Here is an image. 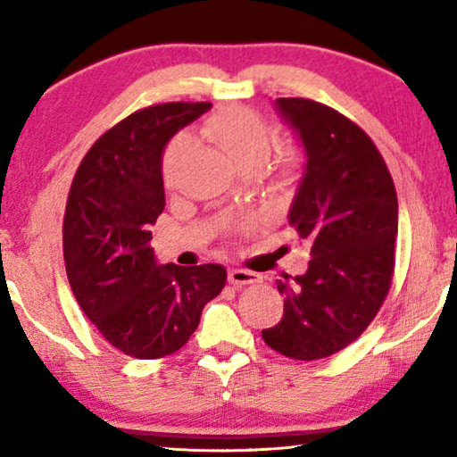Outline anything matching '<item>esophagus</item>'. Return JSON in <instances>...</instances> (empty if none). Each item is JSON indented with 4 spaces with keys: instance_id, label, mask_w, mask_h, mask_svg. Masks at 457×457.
I'll use <instances>...</instances> for the list:
<instances>
[{
    "instance_id": "1",
    "label": "esophagus",
    "mask_w": 457,
    "mask_h": 457,
    "mask_svg": "<svg viewBox=\"0 0 457 457\" xmlns=\"http://www.w3.org/2000/svg\"><path fill=\"white\" fill-rule=\"evenodd\" d=\"M228 282L234 286H245V284H258L262 278L256 272H247V270H229Z\"/></svg>"
}]
</instances>
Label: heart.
Segmentation results:
<instances>
[{
    "label": "heart",
    "instance_id": "1",
    "mask_svg": "<svg viewBox=\"0 0 457 457\" xmlns=\"http://www.w3.org/2000/svg\"><path fill=\"white\" fill-rule=\"evenodd\" d=\"M201 133L210 138L220 149L234 161L239 169L260 167L268 159L272 149V130L266 125V120L245 106H226L212 114L204 122ZM187 146V137H177L167 146L163 157V177L167 183L173 179V169L179 154ZM294 159L284 157L280 169L290 171Z\"/></svg>",
    "mask_w": 457,
    "mask_h": 457
}]
</instances>
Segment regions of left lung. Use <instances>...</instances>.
<instances>
[{"label": "left lung", "instance_id": "8db88e82", "mask_svg": "<svg viewBox=\"0 0 457 457\" xmlns=\"http://www.w3.org/2000/svg\"><path fill=\"white\" fill-rule=\"evenodd\" d=\"M276 111L304 151L288 220L308 239L303 276H284L282 320L262 330L284 357H330L362 335L389 292L399 226L397 193L365 130L330 106L278 98Z\"/></svg>", "mask_w": 457, "mask_h": 457}]
</instances>
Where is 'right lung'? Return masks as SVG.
Returning a JSON list of instances; mask_svg holds the SVG:
<instances>
[{
    "instance_id": "obj_1",
    "label": "right lung",
    "mask_w": 457,
    "mask_h": 457,
    "mask_svg": "<svg viewBox=\"0 0 457 457\" xmlns=\"http://www.w3.org/2000/svg\"><path fill=\"white\" fill-rule=\"evenodd\" d=\"M212 103L137 111L90 146L64 213V262L84 314L108 343L135 359L167 357L195 332L221 292L220 264H159L149 242L165 207L163 153Z\"/></svg>"
}]
</instances>
